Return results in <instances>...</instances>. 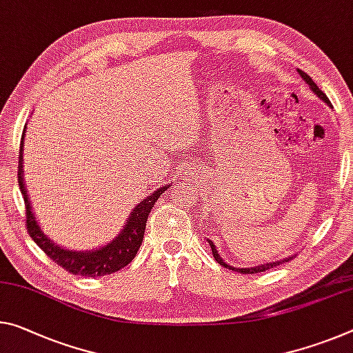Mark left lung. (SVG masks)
<instances>
[{
    "label": "left lung",
    "mask_w": 353,
    "mask_h": 353,
    "mask_svg": "<svg viewBox=\"0 0 353 353\" xmlns=\"http://www.w3.org/2000/svg\"><path fill=\"white\" fill-rule=\"evenodd\" d=\"M299 74H300V77L303 78V80L307 83V86L311 88V91L316 94L317 97H321L323 102H325L327 105H330L332 106V103H330V100L327 99V96L325 94H323L321 89L317 88V85L314 81H312V78L307 75V74H305L303 70H300L299 69ZM207 243H209V247L212 248V254H214V257H215V261L218 262V264H221L223 267H226V268H231V270H236V272H239V273H259V272H265V270H268V268H273V267H276V265H279V264H283V262H288L290 257L292 256H289V257H284V259H279V261H273V262H267V264H261V265H254V267H232V265H229V264H226L225 261H223V257L220 256V253H218V250H216V247L214 245V242H212V240H209L207 239Z\"/></svg>",
    "instance_id": "left-lung-1"
}]
</instances>
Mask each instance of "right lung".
I'll use <instances>...</instances> for the list:
<instances>
[{"label": "right lung", "instance_id": "obj_1", "mask_svg": "<svg viewBox=\"0 0 353 353\" xmlns=\"http://www.w3.org/2000/svg\"><path fill=\"white\" fill-rule=\"evenodd\" d=\"M26 135V125L21 135V144H20V155H19V185L23 194L25 205H26V228L30 232L31 239L41 247L50 259L54 261V264L65 268L67 272L72 275H80V276H105L111 275L121 268H124L127 264H130L133 257L137 256L139 247L143 243L144 237V229H146L148 216L152 210L157 199L160 198V194L166 192V188L170 185H163L157 188L155 192L149 194L146 199H143L141 203H138L130 215L124 223L122 231L117 236L102 247L94 248V250H69L61 247V245L54 243L46 232L42 231L41 225H39L37 218L32 212L31 201L28 196V190L23 177V139Z\"/></svg>", "mask_w": 353, "mask_h": 353}]
</instances>
